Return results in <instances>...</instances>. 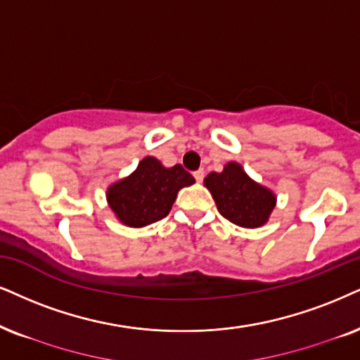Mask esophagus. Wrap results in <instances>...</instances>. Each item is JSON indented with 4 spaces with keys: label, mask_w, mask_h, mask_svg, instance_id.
Masks as SVG:
<instances>
[{
    "label": "esophagus",
    "mask_w": 360,
    "mask_h": 360,
    "mask_svg": "<svg viewBox=\"0 0 360 360\" xmlns=\"http://www.w3.org/2000/svg\"><path fill=\"white\" fill-rule=\"evenodd\" d=\"M194 179L198 181V183H202V179H204V171H202V169L195 171V172H194Z\"/></svg>",
    "instance_id": "obj_1"
}]
</instances>
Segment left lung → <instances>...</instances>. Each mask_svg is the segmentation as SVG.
<instances>
[{
  "instance_id": "8db88e82",
  "label": "left lung",
  "mask_w": 360,
  "mask_h": 360,
  "mask_svg": "<svg viewBox=\"0 0 360 360\" xmlns=\"http://www.w3.org/2000/svg\"><path fill=\"white\" fill-rule=\"evenodd\" d=\"M204 186L216 201L217 211L233 224L256 229L269 221L277 195L256 183L239 162L231 161L221 172H209Z\"/></svg>"
}]
</instances>
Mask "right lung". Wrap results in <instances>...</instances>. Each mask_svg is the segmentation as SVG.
Wrapping results in <instances>:
<instances>
[{"label":"right lung","mask_w":360,"mask_h":360,"mask_svg":"<svg viewBox=\"0 0 360 360\" xmlns=\"http://www.w3.org/2000/svg\"><path fill=\"white\" fill-rule=\"evenodd\" d=\"M194 183L181 165L166 167L159 159L146 156L129 176L109 186L106 201L121 224L144 227L166 217L177 193Z\"/></svg>","instance_id":"add662e5"}]
</instances>
